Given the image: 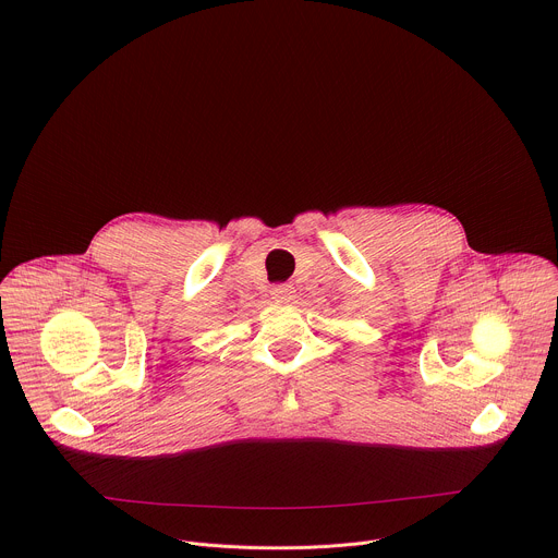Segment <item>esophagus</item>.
<instances>
[{"instance_id":"esophagus-1","label":"esophagus","mask_w":558,"mask_h":558,"mask_svg":"<svg viewBox=\"0 0 558 558\" xmlns=\"http://www.w3.org/2000/svg\"><path fill=\"white\" fill-rule=\"evenodd\" d=\"M271 295H274V300H278V302H291L293 295H295V289H293L291 284H276V287L271 289Z\"/></svg>"}]
</instances>
